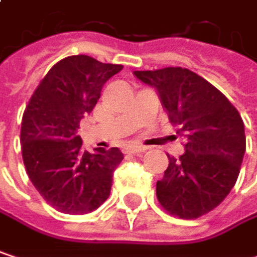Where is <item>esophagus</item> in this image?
Wrapping results in <instances>:
<instances>
[{
	"mask_svg": "<svg viewBox=\"0 0 257 257\" xmlns=\"http://www.w3.org/2000/svg\"><path fill=\"white\" fill-rule=\"evenodd\" d=\"M146 150H147V147L138 146V144H131V146L125 147V152L126 153H132V155H137V153H141V152H146Z\"/></svg>",
	"mask_w": 257,
	"mask_h": 257,
	"instance_id": "obj_1",
	"label": "esophagus"
}]
</instances>
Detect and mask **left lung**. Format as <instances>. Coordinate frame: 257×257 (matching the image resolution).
<instances>
[{
  "label": "left lung",
  "instance_id": "left-lung-1",
  "mask_svg": "<svg viewBox=\"0 0 257 257\" xmlns=\"http://www.w3.org/2000/svg\"><path fill=\"white\" fill-rule=\"evenodd\" d=\"M155 87L186 152L170 158L156 183L159 204L180 219H198L231 192L245 153L244 123L229 99L205 78L181 67L134 71Z\"/></svg>",
  "mask_w": 257,
  "mask_h": 257
}]
</instances>
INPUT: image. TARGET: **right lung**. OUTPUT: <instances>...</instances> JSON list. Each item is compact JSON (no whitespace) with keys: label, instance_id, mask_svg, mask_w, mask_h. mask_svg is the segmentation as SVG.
Returning a JSON list of instances; mask_svg holds the SVG:
<instances>
[{"label":"right lung","instance_id":"obj_1","mask_svg":"<svg viewBox=\"0 0 257 257\" xmlns=\"http://www.w3.org/2000/svg\"><path fill=\"white\" fill-rule=\"evenodd\" d=\"M122 68L86 55L64 58L40 81L26 105L21 129L26 174L61 213H90L110 195L123 153L117 147L83 152L77 129L96 105L105 81Z\"/></svg>","mask_w":257,"mask_h":257}]
</instances>
